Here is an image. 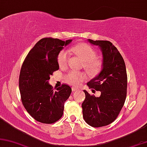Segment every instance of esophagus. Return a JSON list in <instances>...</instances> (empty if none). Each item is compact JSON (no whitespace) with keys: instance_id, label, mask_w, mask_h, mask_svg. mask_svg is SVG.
<instances>
[{"instance_id":"obj_1","label":"esophagus","mask_w":147,"mask_h":147,"mask_svg":"<svg viewBox=\"0 0 147 147\" xmlns=\"http://www.w3.org/2000/svg\"><path fill=\"white\" fill-rule=\"evenodd\" d=\"M72 91H77V90H79V88H78V87H72Z\"/></svg>"}]
</instances>
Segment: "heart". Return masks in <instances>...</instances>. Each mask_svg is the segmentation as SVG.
<instances>
[{"label": "heart", "mask_w": 147, "mask_h": 147, "mask_svg": "<svg viewBox=\"0 0 147 147\" xmlns=\"http://www.w3.org/2000/svg\"><path fill=\"white\" fill-rule=\"evenodd\" d=\"M70 51L77 54L82 60L84 68L91 75H96L102 68V60L98 56L97 51L89 44L81 42L72 47ZM70 57V52L66 49H63L59 52L57 62L60 68H66ZM87 79V75L83 72L71 71L66 76V80L70 85L77 86Z\"/></svg>", "instance_id": "obj_1"}]
</instances>
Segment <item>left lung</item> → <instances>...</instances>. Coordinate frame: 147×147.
<instances>
[{"label": "left lung", "instance_id": "left-lung-1", "mask_svg": "<svg viewBox=\"0 0 147 147\" xmlns=\"http://www.w3.org/2000/svg\"><path fill=\"white\" fill-rule=\"evenodd\" d=\"M89 42L99 46L102 51L103 68L87 85L92 92L100 91L101 95L96 97L84 90L83 116L92 127H103L114 121L123 107L127 96V72L123 57L112 42L92 39Z\"/></svg>", "mask_w": 147, "mask_h": 147}]
</instances>
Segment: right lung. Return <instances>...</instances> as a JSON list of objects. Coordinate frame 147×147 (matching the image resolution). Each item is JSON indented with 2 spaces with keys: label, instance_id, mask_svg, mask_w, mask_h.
<instances>
[{
  "label": "right lung",
  "instance_id": "right-lung-1",
  "mask_svg": "<svg viewBox=\"0 0 147 147\" xmlns=\"http://www.w3.org/2000/svg\"><path fill=\"white\" fill-rule=\"evenodd\" d=\"M72 40L44 38L38 40L26 57L19 77L22 102L35 120L51 124L62 117L64 105L72 89L63 83L54 90L48 83L50 76L59 69L57 57L64 46Z\"/></svg>",
  "mask_w": 147,
  "mask_h": 147
}]
</instances>
